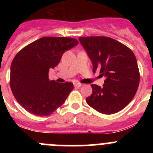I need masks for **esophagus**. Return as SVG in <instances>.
I'll return each mask as SVG.
<instances>
[{
  "label": "esophagus",
  "instance_id": "esophagus-1",
  "mask_svg": "<svg viewBox=\"0 0 153 153\" xmlns=\"http://www.w3.org/2000/svg\"><path fill=\"white\" fill-rule=\"evenodd\" d=\"M83 84H81V83H74V86L75 87H81V86H82Z\"/></svg>",
  "mask_w": 153,
  "mask_h": 153
}]
</instances>
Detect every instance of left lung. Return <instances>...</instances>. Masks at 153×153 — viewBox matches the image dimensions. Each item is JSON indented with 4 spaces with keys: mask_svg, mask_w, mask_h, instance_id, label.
<instances>
[{
    "mask_svg": "<svg viewBox=\"0 0 153 153\" xmlns=\"http://www.w3.org/2000/svg\"><path fill=\"white\" fill-rule=\"evenodd\" d=\"M79 41L93 65L105 76L103 87L92 84L86 103L105 115L116 113L129 104L140 82L137 60L132 51L119 41L104 36L80 37Z\"/></svg>",
    "mask_w": 153,
    "mask_h": 153,
    "instance_id": "8db88e82",
    "label": "left lung"
}]
</instances>
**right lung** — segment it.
Listing matches in <instances>:
<instances>
[{"label": "right lung", "mask_w": 153, "mask_h": 153, "mask_svg": "<svg viewBox=\"0 0 153 153\" xmlns=\"http://www.w3.org/2000/svg\"><path fill=\"white\" fill-rule=\"evenodd\" d=\"M78 44L72 38L43 37L16 54L11 64L10 87L29 113L46 116L64 104L73 84L50 81L49 71L58 65L64 52Z\"/></svg>", "instance_id": "obj_1"}]
</instances>
